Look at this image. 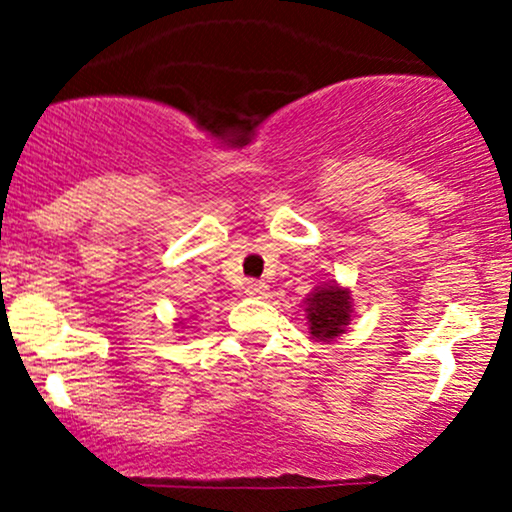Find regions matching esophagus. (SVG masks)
<instances>
[{
    "label": "esophagus",
    "mask_w": 512,
    "mask_h": 512,
    "mask_svg": "<svg viewBox=\"0 0 512 512\" xmlns=\"http://www.w3.org/2000/svg\"><path fill=\"white\" fill-rule=\"evenodd\" d=\"M267 291H269V286L264 284V281H257V279L245 281V293L252 298H264L267 296Z\"/></svg>",
    "instance_id": "esophagus-1"
}]
</instances>
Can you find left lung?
I'll return each mask as SVG.
<instances>
[{
    "label": "left lung",
    "instance_id": "8db88e82",
    "mask_svg": "<svg viewBox=\"0 0 512 512\" xmlns=\"http://www.w3.org/2000/svg\"><path fill=\"white\" fill-rule=\"evenodd\" d=\"M351 313V293L339 284L315 286L305 298V315H308L310 337L317 342H332L346 332Z\"/></svg>",
    "mask_w": 512,
    "mask_h": 512
}]
</instances>
